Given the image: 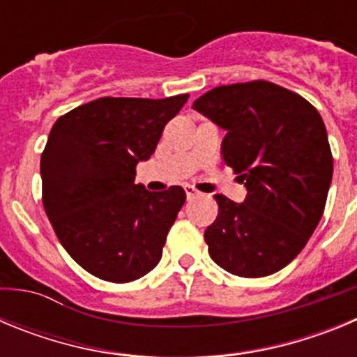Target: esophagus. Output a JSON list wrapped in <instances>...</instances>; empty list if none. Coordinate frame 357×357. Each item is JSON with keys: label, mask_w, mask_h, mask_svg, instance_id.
Listing matches in <instances>:
<instances>
[{"label": "esophagus", "mask_w": 357, "mask_h": 357, "mask_svg": "<svg viewBox=\"0 0 357 357\" xmlns=\"http://www.w3.org/2000/svg\"><path fill=\"white\" fill-rule=\"evenodd\" d=\"M185 195H188V198L189 200H191V198H195V197H198V191H197V188H193V185H185Z\"/></svg>", "instance_id": "esophagus-1"}]
</instances>
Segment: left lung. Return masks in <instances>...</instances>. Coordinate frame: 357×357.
<instances>
[{"mask_svg":"<svg viewBox=\"0 0 357 357\" xmlns=\"http://www.w3.org/2000/svg\"><path fill=\"white\" fill-rule=\"evenodd\" d=\"M193 109L227 130L223 160L247 188L243 204L214 197L209 255L234 275H272L301 254L326 209L333 153L324 119L301 94L266 80L214 87Z\"/></svg>","mask_w":357,"mask_h":357,"instance_id":"left-lung-1","label":"left lung"}]
</instances>
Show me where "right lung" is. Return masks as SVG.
<instances>
[{
    "instance_id": "right-lung-1",
    "label": "right lung",
    "mask_w": 357,
    "mask_h": 357,
    "mask_svg": "<svg viewBox=\"0 0 357 357\" xmlns=\"http://www.w3.org/2000/svg\"><path fill=\"white\" fill-rule=\"evenodd\" d=\"M188 98H98L50 132L40 157L44 211L66 252L98 279L130 282L160 261L185 191L151 193L134 184L135 166L150 159Z\"/></svg>"
}]
</instances>
